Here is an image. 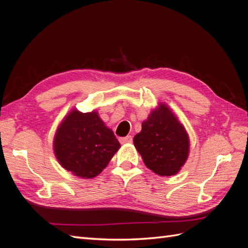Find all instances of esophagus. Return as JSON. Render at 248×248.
Instances as JSON below:
<instances>
[{
    "label": "esophagus",
    "instance_id": "34e87169",
    "mask_svg": "<svg viewBox=\"0 0 248 248\" xmlns=\"http://www.w3.org/2000/svg\"><path fill=\"white\" fill-rule=\"evenodd\" d=\"M119 140H120V142H121V144H128V142L132 141V137L127 136L125 138H120Z\"/></svg>",
    "mask_w": 248,
    "mask_h": 248
}]
</instances>
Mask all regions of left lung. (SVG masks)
<instances>
[{
	"mask_svg": "<svg viewBox=\"0 0 248 248\" xmlns=\"http://www.w3.org/2000/svg\"><path fill=\"white\" fill-rule=\"evenodd\" d=\"M133 144L146 167L159 176L176 175L189 154L188 134L164 103H159L141 123Z\"/></svg>",
	"mask_w": 248,
	"mask_h": 248,
	"instance_id": "obj_1",
	"label": "left lung"
}]
</instances>
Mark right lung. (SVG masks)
<instances>
[{
  "label": "right lung",
  "instance_id": "obj_1",
  "mask_svg": "<svg viewBox=\"0 0 248 248\" xmlns=\"http://www.w3.org/2000/svg\"><path fill=\"white\" fill-rule=\"evenodd\" d=\"M121 147L98 112L71 110L58 127L54 151L61 166L73 175L91 179L99 175Z\"/></svg>",
  "mask_w": 248,
  "mask_h": 248
}]
</instances>
